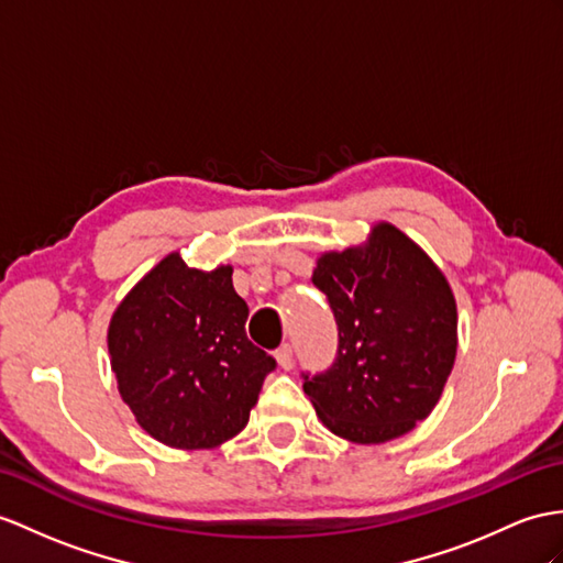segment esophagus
Instances as JSON below:
<instances>
[{
	"label": "esophagus",
	"mask_w": 563,
	"mask_h": 563,
	"mask_svg": "<svg viewBox=\"0 0 563 563\" xmlns=\"http://www.w3.org/2000/svg\"><path fill=\"white\" fill-rule=\"evenodd\" d=\"M274 358H277V365L282 369H291L294 367V353H291V346L284 344L277 349V353H274Z\"/></svg>",
	"instance_id": "1"
}]
</instances>
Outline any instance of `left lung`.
<instances>
[{"instance_id":"left-lung-1","label":"left lung","mask_w":563,"mask_h":563,"mask_svg":"<svg viewBox=\"0 0 563 563\" xmlns=\"http://www.w3.org/2000/svg\"><path fill=\"white\" fill-rule=\"evenodd\" d=\"M312 284L339 324V355L303 382L329 432L385 444L428 418L442 399L459 346V312L444 272L389 222L367 241L320 253Z\"/></svg>"}]
</instances>
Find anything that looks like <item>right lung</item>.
Instances as JSON below:
<instances>
[{
  "label": "right lung",
  "instance_id": "right-lung-1",
  "mask_svg": "<svg viewBox=\"0 0 563 563\" xmlns=\"http://www.w3.org/2000/svg\"><path fill=\"white\" fill-rule=\"evenodd\" d=\"M231 274V265L188 267L174 251L109 320L121 399L153 440L172 449H214L236 437L277 365L245 336L249 306Z\"/></svg>",
  "mask_w": 563,
  "mask_h": 563
}]
</instances>
